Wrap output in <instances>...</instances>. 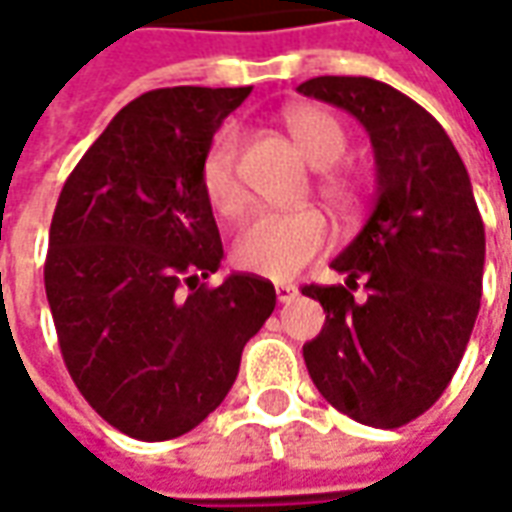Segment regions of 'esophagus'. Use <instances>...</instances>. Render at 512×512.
<instances>
[{"label":"esophagus","instance_id":"1","mask_svg":"<svg viewBox=\"0 0 512 512\" xmlns=\"http://www.w3.org/2000/svg\"><path fill=\"white\" fill-rule=\"evenodd\" d=\"M274 291H277V300L280 302H294L297 300V294H300V288L291 283H277L274 285Z\"/></svg>","mask_w":512,"mask_h":512}]
</instances>
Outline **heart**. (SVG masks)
Here are the masks:
<instances>
[{"instance_id":"1","label":"heart","mask_w":512,"mask_h":512,"mask_svg":"<svg viewBox=\"0 0 512 512\" xmlns=\"http://www.w3.org/2000/svg\"><path fill=\"white\" fill-rule=\"evenodd\" d=\"M285 125L302 156L314 168L336 165L347 151L344 125L319 106L291 109L285 114ZM238 162H241V131L235 125H224L201 156V187L215 212L235 215L246 201ZM322 193L330 204L347 210L356 201L358 187L344 173H325ZM328 241L330 227L319 210L308 207V210L291 212H257L235 232L232 260L243 271L271 280H288L308 260H314L328 246Z\"/></svg>"}]
</instances>
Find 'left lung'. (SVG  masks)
<instances>
[{
  "label": "left lung",
  "instance_id": "1",
  "mask_svg": "<svg viewBox=\"0 0 512 512\" xmlns=\"http://www.w3.org/2000/svg\"><path fill=\"white\" fill-rule=\"evenodd\" d=\"M297 92L367 128L378 176L373 215L330 263L344 285H302L328 314L302 347L305 367L330 406L398 429L431 409L460 367L482 300L485 224L454 142L412 97L339 75Z\"/></svg>",
  "mask_w": 512,
  "mask_h": 512
}]
</instances>
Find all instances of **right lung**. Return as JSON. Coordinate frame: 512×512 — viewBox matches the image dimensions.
I'll list each match as a JSON object with an SVG mask.
<instances>
[{"instance_id": "right-lung-1", "label": "right lung", "mask_w": 512, "mask_h": 512, "mask_svg": "<svg viewBox=\"0 0 512 512\" xmlns=\"http://www.w3.org/2000/svg\"><path fill=\"white\" fill-rule=\"evenodd\" d=\"M249 92L139 95L83 154L52 212L44 288L66 370L134 440L182 437L215 412L277 302L257 274L204 283L224 246L201 156Z\"/></svg>"}]
</instances>
